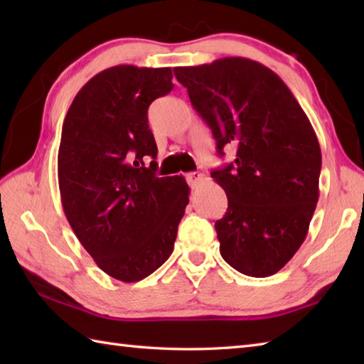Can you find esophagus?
Wrapping results in <instances>:
<instances>
[{
	"instance_id": "34e87169",
	"label": "esophagus",
	"mask_w": 364,
	"mask_h": 364,
	"mask_svg": "<svg viewBox=\"0 0 364 364\" xmlns=\"http://www.w3.org/2000/svg\"><path fill=\"white\" fill-rule=\"evenodd\" d=\"M186 178H188V183L192 189L198 188L200 184L203 183V173H200V172H191V173H188Z\"/></svg>"
}]
</instances>
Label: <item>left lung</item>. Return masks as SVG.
I'll use <instances>...</instances> for the list:
<instances>
[{"label": "left lung", "instance_id": "left-lung-1", "mask_svg": "<svg viewBox=\"0 0 364 364\" xmlns=\"http://www.w3.org/2000/svg\"><path fill=\"white\" fill-rule=\"evenodd\" d=\"M218 144L235 161L211 176L228 198L215 222L220 255L237 272L277 274L304 244L319 200L321 146L296 97L257 60L222 58L173 68Z\"/></svg>", "mask_w": 364, "mask_h": 364}]
</instances>
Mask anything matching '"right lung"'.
Masks as SVG:
<instances>
[{"label": "right lung", "instance_id": "obj_1", "mask_svg": "<svg viewBox=\"0 0 364 364\" xmlns=\"http://www.w3.org/2000/svg\"><path fill=\"white\" fill-rule=\"evenodd\" d=\"M172 68L115 65L84 84L68 107L58 153L65 218L97 266L144 280L173 252L189 203L183 176L159 178L146 111L173 89Z\"/></svg>", "mask_w": 364, "mask_h": 364}]
</instances>
